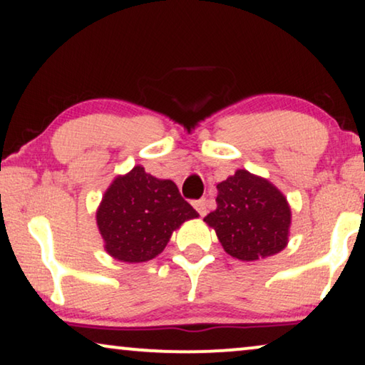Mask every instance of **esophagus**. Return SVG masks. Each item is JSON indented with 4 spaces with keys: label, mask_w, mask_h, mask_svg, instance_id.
Here are the masks:
<instances>
[{
    "label": "esophagus",
    "mask_w": 365,
    "mask_h": 365,
    "mask_svg": "<svg viewBox=\"0 0 365 365\" xmlns=\"http://www.w3.org/2000/svg\"><path fill=\"white\" fill-rule=\"evenodd\" d=\"M193 208L198 211V215L200 216H205L206 215V208H208V203H206V200H197V201H193Z\"/></svg>",
    "instance_id": "1"
}]
</instances>
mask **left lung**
Here are the masks:
<instances>
[{"instance_id": "left-lung-1", "label": "left lung", "mask_w": 365, "mask_h": 365, "mask_svg": "<svg viewBox=\"0 0 365 365\" xmlns=\"http://www.w3.org/2000/svg\"><path fill=\"white\" fill-rule=\"evenodd\" d=\"M216 210L205 221L225 251L239 260L264 259L287 246L290 206L274 185L247 170L217 183Z\"/></svg>"}]
</instances>
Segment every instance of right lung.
I'll return each instance as SVG.
<instances>
[{
  "instance_id": "right-lung-1",
  "label": "right lung",
  "mask_w": 365,
  "mask_h": 365,
  "mask_svg": "<svg viewBox=\"0 0 365 365\" xmlns=\"http://www.w3.org/2000/svg\"><path fill=\"white\" fill-rule=\"evenodd\" d=\"M198 213L172 180L134 167L111 183L98 208L96 222L105 247L123 262H145L159 255L173 230Z\"/></svg>"
}]
</instances>
